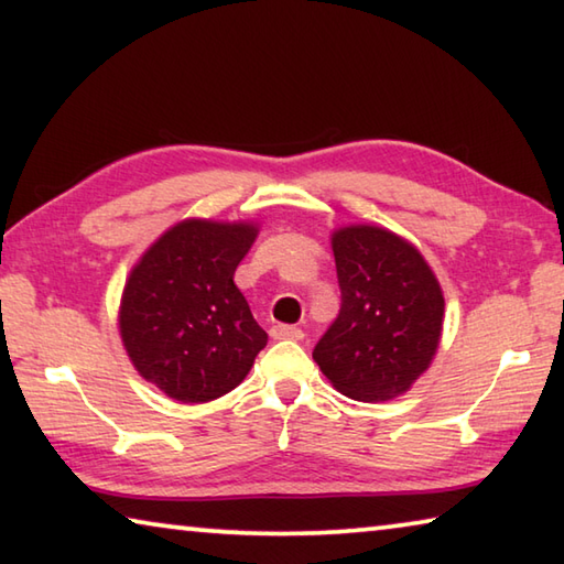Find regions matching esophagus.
Listing matches in <instances>:
<instances>
[{
    "instance_id": "1",
    "label": "esophagus",
    "mask_w": 564,
    "mask_h": 564,
    "mask_svg": "<svg viewBox=\"0 0 564 564\" xmlns=\"http://www.w3.org/2000/svg\"><path fill=\"white\" fill-rule=\"evenodd\" d=\"M271 336L275 340H301L303 330L295 326H289V323H275V326L271 328Z\"/></svg>"
}]
</instances>
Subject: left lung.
<instances>
[{"mask_svg": "<svg viewBox=\"0 0 564 564\" xmlns=\"http://www.w3.org/2000/svg\"><path fill=\"white\" fill-rule=\"evenodd\" d=\"M340 311L313 360L343 395L390 400L415 383L441 343L443 293L413 246L376 226L333 236Z\"/></svg>", "mask_w": 564, "mask_h": 564, "instance_id": "left-lung-1", "label": "left lung"}]
</instances>
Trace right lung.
<instances>
[{
  "mask_svg": "<svg viewBox=\"0 0 564 564\" xmlns=\"http://www.w3.org/2000/svg\"><path fill=\"white\" fill-rule=\"evenodd\" d=\"M256 238L248 224L184 221L131 271L119 328L141 376L181 403L234 390L265 346L234 273Z\"/></svg>",
  "mask_w": 564,
  "mask_h": 564,
  "instance_id": "obj_1",
  "label": "right lung"
}]
</instances>
